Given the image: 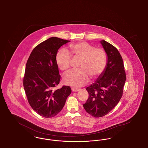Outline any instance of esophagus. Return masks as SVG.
<instances>
[{"mask_svg": "<svg viewBox=\"0 0 148 148\" xmlns=\"http://www.w3.org/2000/svg\"><path fill=\"white\" fill-rule=\"evenodd\" d=\"M71 90H72L73 92H76L79 91V90H80V89H78V88H75V87H72V88H71Z\"/></svg>", "mask_w": 148, "mask_h": 148, "instance_id": "esophagus-1", "label": "esophagus"}]
</instances>
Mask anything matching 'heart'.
I'll use <instances>...</instances> for the list:
<instances>
[{"label":"heart","instance_id":"1","mask_svg":"<svg viewBox=\"0 0 148 148\" xmlns=\"http://www.w3.org/2000/svg\"><path fill=\"white\" fill-rule=\"evenodd\" d=\"M69 52L59 50L56 55V62L59 68L64 72L71 68V57L80 59L77 71H72L64 77L65 84L75 87H80L88 83L89 77L95 79L105 70L108 57L106 50L101 48H94L86 42L71 44Z\"/></svg>","mask_w":148,"mask_h":148}]
</instances>
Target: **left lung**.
I'll list each match as a JSON object with an SVG mask.
<instances>
[{"label": "left lung", "instance_id": "1", "mask_svg": "<svg viewBox=\"0 0 148 148\" xmlns=\"http://www.w3.org/2000/svg\"><path fill=\"white\" fill-rule=\"evenodd\" d=\"M100 42L108 56L106 67L95 82L86 88L89 96L83 104L85 111L95 118L105 116L117 105L122 97L126 80L119 51L104 40Z\"/></svg>", "mask_w": 148, "mask_h": 148}]
</instances>
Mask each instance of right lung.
Wrapping results in <instances>:
<instances>
[{
    "label": "right lung",
    "mask_w": 148,
    "mask_h": 148,
    "mask_svg": "<svg viewBox=\"0 0 148 148\" xmlns=\"http://www.w3.org/2000/svg\"><path fill=\"white\" fill-rule=\"evenodd\" d=\"M51 37L36 46L27 60L23 86L29 104L42 117L55 116L65 105L71 94L69 86L56 89L60 80L56 55L61 46L69 42Z\"/></svg>",
    "instance_id": "add662e5"
}]
</instances>
